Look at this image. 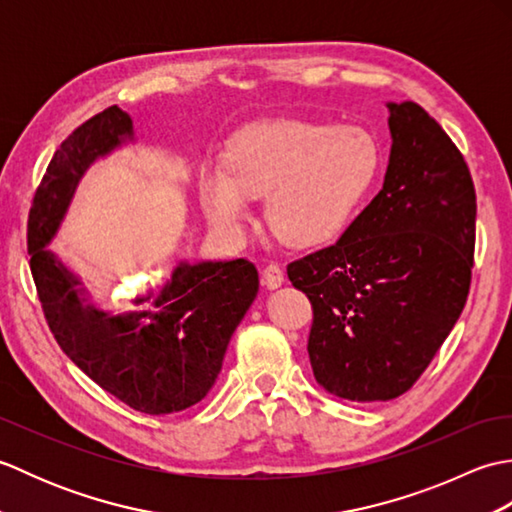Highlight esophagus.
<instances>
[{
	"label": "esophagus",
	"instance_id": "esophagus-1",
	"mask_svg": "<svg viewBox=\"0 0 512 512\" xmlns=\"http://www.w3.org/2000/svg\"><path fill=\"white\" fill-rule=\"evenodd\" d=\"M262 284L268 288V290H277L281 284H284V270H281L279 266L270 264L262 270Z\"/></svg>",
	"mask_w": 512,
	"mask_h": 512
}]
</instances>
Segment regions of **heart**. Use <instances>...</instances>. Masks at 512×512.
Returning a JSON list of instances; mask_svg holds the SVG:
<instances>
[{
  "label": "heart",
  "mask_w": 512,
  "mask_h": 512,
  "mask_svg": "<svg viewBox=\"0 0 512 512\" xmlns=\"http://www.w3.org/2000/svg\"><path fill=\"white\" fill-rule=\"evenodd\" d=\"M378 165L376 140L361 127L273 118L235 132L224 162H204L198 195L206 220L226 237H242L255 200L266 198L268 224L284 242L321 246L352 222Z\"/></svg>",
  "instance_id": "heart-1"
}]
</instances>
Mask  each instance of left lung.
Masks as SVG:
<instances>
[{
    "label": "left lung",
    "mask_w": 512,
    "mask_h": 512,
    "mask_svg": "<svg viewBox=\"0 0 512 512\" xmlns=\"http://www.w3.org/2000/svg\"><path fill=\"white\" fill-rule=\"evenodd\" d=\"M383 189L339 242L292 262L312 301L317 383L374 402L407 391L460 319L475 248V189L462 154L420 105L387 103Z\"/></svg>",
    "instance_id": "1"
}]
</instances>
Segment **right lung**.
Returning <instances> with one entry per match:
<instances>
[{
  "instance_id": "add662e5",
  "label": "right lung",
  "mask_w": 512,
  "mask_h": 512,
  "mask_svg": "<svg viewBox=\"0 0 512 512\" xmlns=\"http://www.w3.org/2000/svg\"><path fill=\"white\" fill-rule=\"evenodd\" d=\"M138 143L118 105L92 116L50 160L28 220L30 270L43 314L70 361L136 411L193 407L213 387L228 341L259 290L246 259H180L167 279L134 295L136 310H103L50 244L96 160Z\"/></svg>"
}]
</instances>
